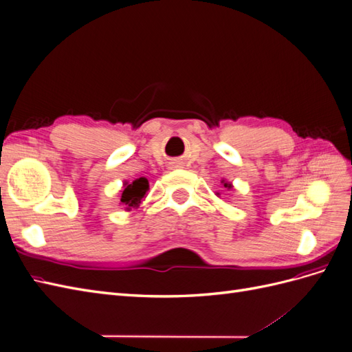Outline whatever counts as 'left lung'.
<instances>
[{
	"label": "left lung",
	"mask_w": 352,
	"mask_h": 352,
	"mask_svg": "<svg viewBox=\"0 0 352 352\" xmlns=\"http://www.w3.org/2000/svg\"><path fill=\"white\" fill-rule=\"evenodd\" d=\"M221 184H223V186H225V188H228V189H232V188H233V185H232L230 182H228V180H225V179H223V180H221ZM219 195H220V194L217 192V197H219Z\"/></svg>",
	"instance_id": "1"
}]
</instances>
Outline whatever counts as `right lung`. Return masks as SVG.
I'll list each match as a JSON object with an SVG mask.
<instances>
[{"instance_id":"right-lung-1","label":"right lung","mask_w":352,"mask_h":352,"mask_svg":"<svg viewBox=\"0 0 352 352\" xmlns=\"http://www.w3.org/2000/svg\"><path fill=\"white\" fill-rule=\"evenodd\" d=\"M150 184L145 177L135 179L133 182H124L120 190V204L126 207L127 211L138 208L142 204V199L146 197Z\"/></svg>"}]
</instances>
